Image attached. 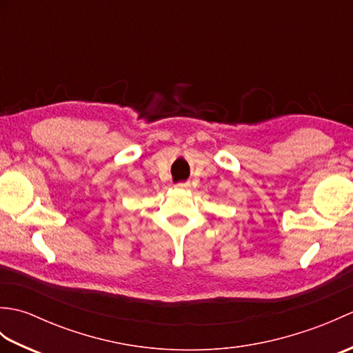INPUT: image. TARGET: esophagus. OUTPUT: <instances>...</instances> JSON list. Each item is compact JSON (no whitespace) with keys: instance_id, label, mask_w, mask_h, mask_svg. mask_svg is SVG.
Here are the masks:
<instances>
[{"instance_id":"34e87169","label":"esophagus","mask_w":353,"mask_h":353,"mask_svg":"<svg viewBox=\"0 0 353 353\" xmlns=\"http://www.w3.org/2000/svg\"><path fill=\"white\" fill-rule=\"evenodd\" d=\"M176 186H177V188H181V190H186V188H190V183L188 182H179Z\"/></svg>"}]
</instances>
